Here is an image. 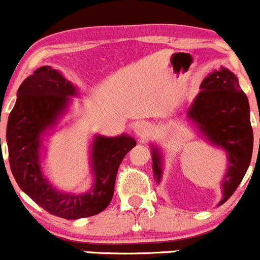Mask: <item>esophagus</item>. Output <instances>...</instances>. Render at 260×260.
Listing matches in <instances>:
<instances>
[{
    "instance_id": "34e87169",
    "label": "esophagus",
    "mask_w": 260,
    "mask_h": 260,
    "mask_svg": "<svg viewBox=\"0 0 260 260\" xmlns=\"http://www.w3.org/2000/svg\"><path fill=\"white\" fill-rule=\"evenodd\" d=\"M134 131L139 138H145L150 134L151 126L146 121H139L134 125Z\"/></svg>"
}]
</instances>
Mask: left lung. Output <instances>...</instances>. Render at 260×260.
Instances as JSON below:
<instances>
[{"instance_id":"8db88e82","label":"left lung","mask_w":260,"mask_h":260,"mask_svg":"<svg viewBox=\"0 0 260 260\" xmlns=\"http://www.w3.org/2000/svg\"><path fill=\"white\" fill-rule=\"evenodd\" d=\"M200 88L201 92L189 106L187 116L210 144L228 154V171L221 182L220 206L233 196L250 164L253 154L250 109L238 77L228 68L221 67L210 73ZM151 160L154 179L160 183L163 156L156 146L151 149Z\"/></svg>"}]
</instances>
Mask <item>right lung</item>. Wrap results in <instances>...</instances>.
<instances>
[{
  "label": "right lung",
  "instance_id": "add662e5",
  "mask_svg": "<svg viewBox=\"0 0 260 260\" xmlns=\"http://www.w3.org/2000/svg\"><path fill=\"white\" fill-rule=\"evenodd\" d=\"M77 93L60 72L40 67L19 87L6 130L10 168L20 188L49 214L68 220L93 216L109 206L117 169L136 145L135 139L125 134L114 138L96 135L91 151V189L86 193L58 191L42 171V136L55 126Z\"/></svg>",
  "mask_w": 260,
  "mask_h": 260
}]
</instances>
